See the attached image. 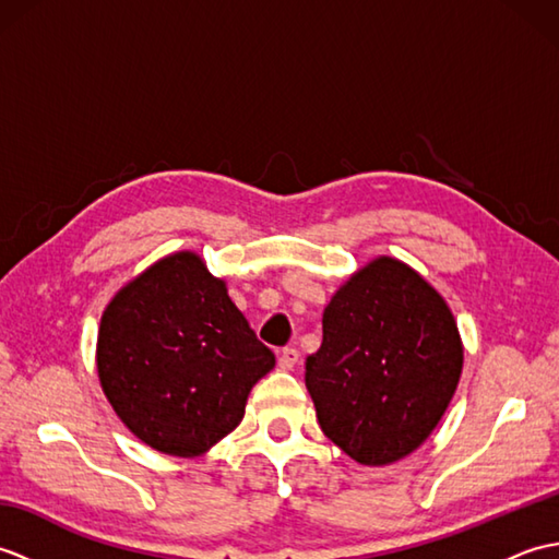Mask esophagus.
<instances>
[{
    "instance_id": "obj_1",
    "label": "esophagus",
    "mask_w": 559,
    "mask_h": 559,
    "mask_svg": "<svg viewBox=\"0 0 559 559\" xmlns=\"http://www.w3.org/2000/svg\"><path fill=\"white\" fill-rule=\"evenodd\" d=\"M298 360H300V353L295 350V348H283V350L278 353L281 370H293V367L298 365Z\"/></svg>"
}]
</instances>
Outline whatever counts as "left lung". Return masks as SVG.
Listing matches in <instances>:
<instances>
[{
  "label": "left lung",
  "instance_id": "left-lung-1",
  "mask_svg": "<svg viewBox=\"0 0 559 559\" xmlns=\"http://www.w3.org/2000/svg\"><path fill=\"white\" fill-rule=\"evenodd\" d=\"M459 329L430 283L382 257L355 273L322 317L305 384L322 432L355 461L382 466L418 449L454 396Z\"/></svg>",
  "mask_w": 559,
  "mask_h": 559
}]
</instances>
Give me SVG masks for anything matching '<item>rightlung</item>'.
<instances>
[{
  "instance_id": "add662e5",
  "label": "right lung",
  "mask_w": 559,
  "mask_h": 559,
  "mask_svg": "<svg viewBox=\"0 0 559 559\" xmlns=\"http://www.w3.org/2000/svg\"><path fill=\"white\" fill-rule=\"evenodd\" d=\"M276 365L204 261L180 252L115 295L98 331V374L141 442L194 456L233 432Z\"/></svg>"
}]
</instances>
